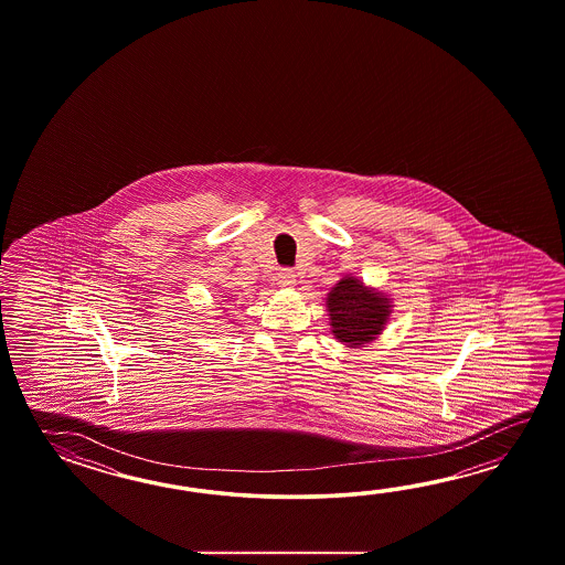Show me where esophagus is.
I'll return each mask as SVG.
<instances>
[{
    "instance_id": "1",
    "label": "esophagus",
    "mask_w": 565,
    "mask_h": 565,
    "mask_svg": "<svg viewBox=\"0 0 565 565\" xmlns=\"http://www.w3.org/2000/svg\"><path fill=\"white\" fill-rule=\"evenodd\" d=\"M278 285L282 288H290L295 287L297 285V275L292 273V270H288V268H285V270H280L278 273Z\"/></svg>"
}]
</instances>
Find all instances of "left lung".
Instances as JSON below:
<instances>
[{"mask_svg":"<svg viewBox=\"0 0 565 565\" xmlns=\"http://www.w3.org/2000/svg\"><path fill=\"white\" fill-rule=\"evenodd\" d=\"M331 333L348 348H365L384 333L392 317V299L367 287L360 277L345 275L324 299Z\"/></svg>","mask_w":565,"mask_h":565,"instance_id":"1","label":"left lung"}]
</instances>
